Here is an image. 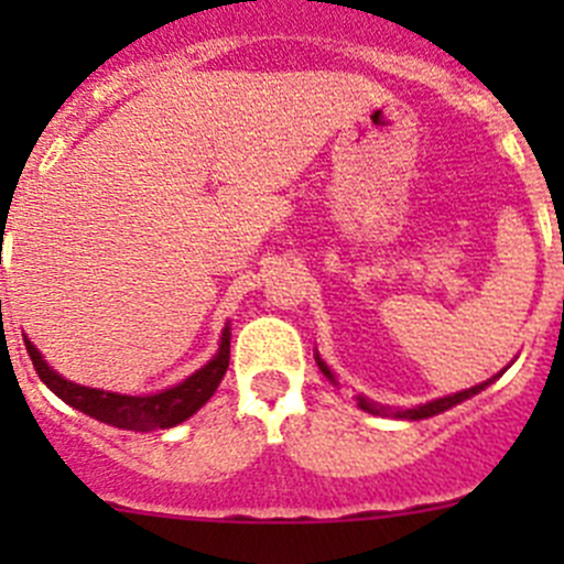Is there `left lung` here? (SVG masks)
<instances>
[{"label": "left lung", "mask_w": 564, "mask_h": 564, "mask_svg": "<svg viewBox=\"0 0 564 564\" xmlns=\"http://www.w3.org/2000/svg\"><path fill=\"white\" fill-rule=\"evenodd\" d=\"M316 362H318V368H322L324 377H327L329 382H335L333 371H329V368L324 366V360H322V357H318V355H316ZM497 377H499V373H497ZM497 377H494V379H497ZM494 379H488V382H482V384H475V388H469V390L453 392V395L436 398V401L420 403V406H414V409H395V412H392V409H388V406H377V403L368 401V398H362V395H357V406L366 409V412H371V414H392V417H401V420H425V417H434V414H440V412H447V409L456 406V403H460V401H466V398L477 395V392L486 390L488 384L494 382Z\"/></svg>", "instance_id": "left-lung-1"}]
</instances>
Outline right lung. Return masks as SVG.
Returning <instances> with one entry per match:
<instances>
[{
    "mask_svg": "<svg viewBox=\"0 0 564 564\" xmlns=\"http://www.w3.org/2000/svg\"><path fill=\"white\" fill-rule=\"evenodd\" d=\"M26 351L32 357L40 382L45 384L54 395L62 401L70 403L78 412L89 414V417L100 420V423L113 425V429H128V431H158V429H174L182 420L196 414L204 403L213 398L218 390L220 379H224L226 368H229V346L231 333L229 327L220 335V346L215 351L213 360L196 373L185 379V382L174 384V388L152 392V395H122V392H108L98 388H84V384L67 382L65 377L54 371L43 355L35 349L30 338H24Z\"/></svg>",
    "mask_w": 564,
    "mask_h": 564,
    "instance_id": "obj_1",
    "label": "right lung"
}]
</instances>
